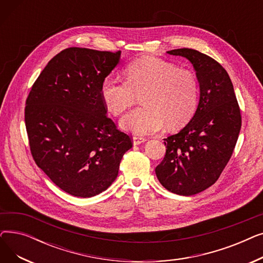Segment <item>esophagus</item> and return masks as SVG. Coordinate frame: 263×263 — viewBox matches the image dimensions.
Returning <instances> with one entry per match:
<instances>
[{"instance_id": "1", "label": "esophagus", "mask_w": 263, "mask_h": 263, "mask_svg": "<svg viewBox=\"0 0 263 263\" xmlns=\"http://www.w3.org/2000/svg\"><path fill=\"white\" fill-rule=\"evenodd\" d=\"M132 141H133V145L135 146V145H140V144H143V143H145L147 140L145 139V137H140V136H133Z\"/></svg>"}]
</instances>
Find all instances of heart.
<instances>
[{
    "label": "heart",
    "mask_w": 263,
    "mask_h": 263,
    "mask_svg": "<svg viewBox=\"0 0 263 263\" xmlns=\"http://www.w3.org/2000/svg\"><path fill=\"white\" fill-rule=\"evenodd\" d=\"M127 82L105 77L100 97L114 115H120L136 103L142 95L143 106L133 109L121 120L122 129L139 135L159 132L167 123L181 128L194 115L198 100V82L187 69L171 62L146 57L126 69Z\"/></svg>",
    "instance_id": "obj_1"
}]
</instances>
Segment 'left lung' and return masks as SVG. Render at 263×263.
Here are the masks:
<instances>
[{
  "instance_id": "obj_1",
  "label": "left lung",
  "mask_w": 263,
  "mask_h": 263,
  "mask_svg": "<svg viewBox=\"0 0 263 263\" xmlns=\"http://www.w3.org/2000/svg\"><path fill=\"white\" fill-rule=\"evenodd\" d=\"M167 53L185 58L194 67L199 102L186 126L164 139L166 154L156 167V175L170 192L191 196L214 184L222 174L238 141L241 113L231 80L222 65L193 49Z\"/></svg>"
}]
</instances>
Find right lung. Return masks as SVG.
<instances>
[{
	"label": "right lung",
	"mask_w": 263,
	"mask_h": 263,
	"mask_svg": "<svg viewBox=\"0 0 263 263\" xmlns=\"http://www.w3.org/2000/svg\"><path fill=\"white\" fill-rule=\"evenodd\" d=\"M121 52L68 48L48 63L26 99L25 127L37 166L64 192L88 198L118 176L130 136L106 116L100 85Z\"/></svg>",
	"instance_id": "right-lung-1"
}]
</instances>
